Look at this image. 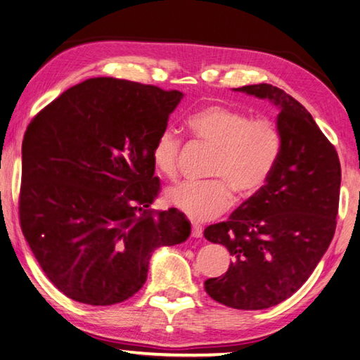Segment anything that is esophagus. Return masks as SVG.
Wrapping results in <instances>:
<instances>
[{
	"mask_svg": "<svg viewBox=\"0 0 360 360\" xmlns=\"http://www.w3.org/2000/svg\"><path fill=\"white\" fill-rule=\"evenodd\" d=\"M192 237H195V238L202 237V228L200 226V224L192 223Z\"/></svg>",
	"mask_w": 360,
	"mask_h": 360,
	"instance_id": "obj_1",
	"label": "esophagus"
}]
</instances>
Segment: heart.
<instances>
[{
  "mask_svg": "<svg viewBox=\"0 0 360 360\" xmlns=\"http://www.w3.org/2000/svg\"><path fill=\"white\" fill-rule=\"evenodd\" d=\"M187 126L200 142L214 148L209 182H184L168 190V202L195 221L221 215L237 201H248L271 178L281 154V132L269 118H251L246 112L210 104L187 118ZM182 140L173 128H164L154 140L151 160L165 178L178 174Z\"/></svg>",
  "mask_w": 360,
  "mask_h": 360,
  "instance_id": "obj_1",
  "label": "heart"
}]
</instances>
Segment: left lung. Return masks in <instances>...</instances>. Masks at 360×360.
I'll return each instance as SVG.
<instances>
[{
	"mask_svg": "<svg viewBox=\"0 0 360 360\" xmlns=\"http://www.w3.org/2000/svg\"><path fill=\"white\" fill-rule=\"evenodd\" d=\"M279 109L281 154L271 178L204 237L226 246L228 271L204 283L228 307L259 311L290 298L306 283L335 232L342 170L334 145L307 109L270 84L236 89Z\"/></svg>",
	"mask_w": 360,
	"mask_h": 360,
	"instance_id": "obj_1",
	"label": "left lung"
}]
</instances>
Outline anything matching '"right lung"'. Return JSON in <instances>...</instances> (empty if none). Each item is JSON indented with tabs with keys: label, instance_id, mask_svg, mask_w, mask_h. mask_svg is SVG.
Returning <instances> with one entry per match:
<instances>
[{
	"label": "right lung",
	"instance_id": "obj_1",
	"mask_svg": "<svg viewBox=\"0 0 360 360\" xmlns=\"http://www.w3.org/2000/svg\"><path fill=\"white\" fill-rule=\"evenodd\" d=\"M182 91L91 77L41 109L21 145L20 226L54 287L110 306L145 284L153 251L186 242L178 209L148 210L151 148Z\"/></svg>",
	"mask_w": 360,
	"mask_h": 360
}]
</instances>
